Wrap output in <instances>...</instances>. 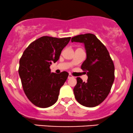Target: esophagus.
I'll use <instances>...</instances> for the list:
<instances>
[{"mask_svg": "<svg viewBox=\"0 0 133 133\" xmlns=\"http://www.w3.org/2000/svg\"><path fill=\"white\" fill-rule=\"evenodd\" d=\"M73 76L71 75V74H69L68 76V79H71V78H72Z\"/></svg>", "mask_w": 133, "mask_h": 133, "instance_id": "34e87169", "label": "esophagus"}]
</instances>
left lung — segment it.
Wrapping results in <instances>:
<instances>
[{
  "instance_id": "obj_1",
  "label": "left lung",
  "mask_w": 133,
  "mask_h": 133,
  "mask_svg": "<svg viewBox=\"0 0 133 133\" xmlns=\"http://www.w3.org/2000/svg\"><path fill=\"white\" fill-rule=\"evenodd\" d=\"M71 42L84 44L86 59L81 65L88 79L77 77L74 96L79 104L88 108L98 106L110 92L114 80V65L106 47L92 34L73 37Z\"/></svg>"
}]
</instances>
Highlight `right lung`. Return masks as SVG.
<instances>
[{"mask_svg": "<svg viewBox=\"0 0 133 133\" xmlns=\"http://www.w3.org/2000/svg\"><path fill=\"white\" fill-rule=\"evenodd\" d=\"M71 37L43 36L29 44L19 61V74L27 98L35 106L45 108L57 101L68 72H51L50 65L59 59Z\"/></svg>", "mask_w": 133, "mask_h": 133, "instance_id": "obj_1", "label": "right lung"}]
</instances>
